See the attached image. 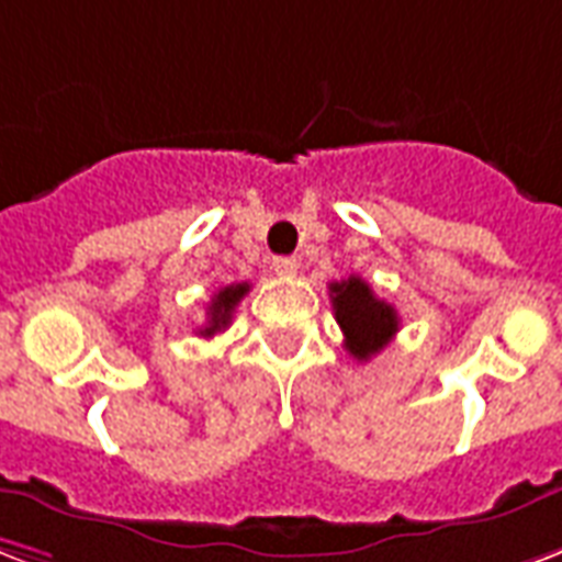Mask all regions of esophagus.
Returning a JSON list of instances; mask_svg holds the SVG:
<instances>
[{
    "mask_svg": "<svg viewBox=\"0 0 562 562\" xmlns=\"http://www.w3.org/2000/svg\"><path fill=\"white\" fill-rule=\"evenodd\" d=\"M297 268H301V261L294 259V256H277V259H273V270H277L280 277H294Z\"/></svg>",
    "mask_w": 562,
    "mask_h": 562,
    "instance_id": "obj_1",
    "label": "esophagus"
}]
</instances>
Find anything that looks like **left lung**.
<instances>
[{"label": "left lung", "mask_w": 562, "mask_h": 562, "mask_svg": "<svg viewBox=\"0 0 562 562\" xmlns=\"http://www.w3.org/2000/svg\"><path fill=\"white\" fill-rule=\"evenodd\" d=\"M330 303L345 334V348L357 360H369L396 336L398 313L386 301H378L372 285L360 277L330 282Z\"/></svg>", "instance_id": "obj_1"}]
</instances>
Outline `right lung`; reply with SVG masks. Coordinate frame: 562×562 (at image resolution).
<instances>
[{
    "mask_svg": "<svg viewBox=\"0 0 562 562\" xmlns=\"http://www.w3.org/2000/svg\"><path fill=\"white\" fill-rule=\"evenodd\" d=\"M249 292V282H235V285H226V289H220L211 303H207V322L205 327H199V334L202 336H214L223 334L228 324H232V313H235V306L244 301V294Z\"/></svg>",
    "mask_w": 562,
    "mask_h": 562,
    "instance_id": "1",
    "label": "right lung"
}]
</instances>
